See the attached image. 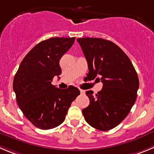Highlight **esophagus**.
Here are the masks:
<instances>
[{
    "label": "esophagus",
    "instance_id": "1",
    "mask_svg": "<svg viewBox=\"0 0 154 154\" xmlns=\"http://www.w3.org/2000/svg\"><path fill=\"white\" fill-rule=\"evenodd\" d=\"M80 93H81V94H84V93H85V90H81V89H80Z\"/></svg>",
    "mask_w": 154,
    "mask_h": 154
}]
</instances>
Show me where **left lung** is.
Masks as SVG:
<instances>
[{
  "instance_id": "left-lung-1",
  "label": "left lung",
  "mask_w": 154,
  "mask_h": 154,
  "mask_svg": "<svg viewBox=\"0 0 154 154\" xmlns=\"http://www.w3.org/2000/svg\"><path fill=\"white\" fill-rule=\"evenodd\" d=\"M77 41L88 64V77L103 84L96 95L92 90L86 92L90 103L82 112L94 128L111 130L127 117L135 103L137 74L127 54L112 42L90 37Z\"/></svg>"
}]
</instances>
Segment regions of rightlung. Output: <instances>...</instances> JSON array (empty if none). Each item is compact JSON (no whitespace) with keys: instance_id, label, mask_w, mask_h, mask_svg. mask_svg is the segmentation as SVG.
<instances>
[{"instance_id":"right-lung-1","label":"right lung","mask_w":154,"mask_h":154,"mask_svg":"<svg viewBox=\"0 0 154 154\" xmlns=\"http://www.w3.org/2000/svg\"><path fill=\"white\" fill-rule=\"evenodd\" d=\"M75 38H50L37 44L25 56L15 74L13 88L24 116L35 127L54 128L65 119L71 103L80 95L73 86L61 90L51 84L61 74L60 59Z\"/></svg>"}]
</instances>
